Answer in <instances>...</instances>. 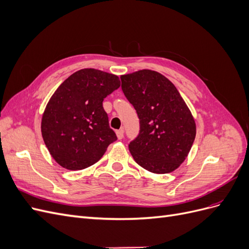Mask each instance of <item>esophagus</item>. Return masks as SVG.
<instances>
[{"label":"esophagus","mask_w":249,"mask_h":249,"mask_svg":"<svg viewBox=\"0 0 249 249\" xmlns=\"http://www.w3.org/2000/svg\"><path fill=\"white\" fill-rule=\"evenodd\" d=\"M124 127H122V129L120 130H118V131H116V136H117V138L118 139H123L124 138Z\"/></svg>","instance_id":"esophagus-1"}]
</instances>
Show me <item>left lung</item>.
<instances>
[{
	"mask_svg": "<svg viewBox=\"0 0 249 249\" xmlns=\"http://www.w3.org/2000/svg\"><path fill=\"white\" fill-rule=\"evenodd\" d=\"M122 89L136 110L140 132L129 144L135 162L154 173H169L189 154L196 124L177 87L160 72L141 70L120 76Z\"/></svg>",
	"mask_w": 249,
	"mask_h": 249,
	"instance_id": "obj_1",
	"label": "left lung"
}]
</instances>
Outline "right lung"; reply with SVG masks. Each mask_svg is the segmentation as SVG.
<instances>
[{
	"instance_id": "right-lung-1",
	"label": "right lung",
	"mask_w": 249,
	"mask_h": 249,
	"mask_svg": "<svg viewBox=\"0 0 249 249\" xmlns=\"http://www.w3.org/2000/svg\"><path fill=\"white\" fill-rule=\"evenodd\" d=\"M119 86L115 74L84 69L71 74L51 96L41 118V134L60 166L69 170L91 166L117 139L103 101Z\"/></svg>"
}]
</instances>
